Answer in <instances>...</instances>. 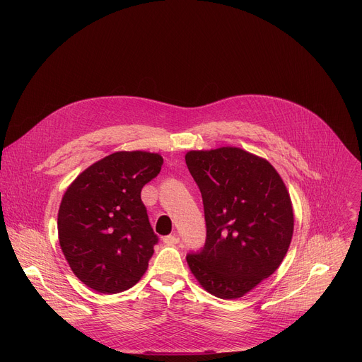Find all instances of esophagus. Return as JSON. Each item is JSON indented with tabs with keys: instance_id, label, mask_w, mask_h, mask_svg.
Segmentation results:
<instances>
[{
	"instance_id": "34e87169",
	"label": "esophagus",
	"mask_w": 362,
	"mask_h": 362,
	"mask_svg": "<svg viewBox=\"0 0 362 362\" xmlns=\"http://www.w3.org/2000/svg\"><path fill=\"white\" fill-rule=\"evenodd\" d=\"M163 242H165L166 245H169V246H173V245L179 243V236H177V233H173V235L165 236V238H163Z\"/></svg>"
}]
</instances>
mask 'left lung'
Masks as SVG:
<instances>
[{
    "mask_svg": "<svg viewBox=\"0 0 362 362\" xmlns=\"http://www.w3.org/2000/svg\"><path fill=\"white\" fill-rule=\"evenodd\" d=\"M187 169L204 208L206 243L186 261L199 285L238 299L282 264L293 235V208L276 169L240 147L189 150Z\"/></svg>",
    "mask_w": 362,
    "mask_h": 362,
    "instance_id": "obj_1",
    "label": "left lung"
}]
</instances>
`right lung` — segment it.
<instances>
[{
  "label": "right lung",
  "instance_id": "right-lung-1",
  "mask_svg": "<svg viewBox=\"0 0 362 362\" xmlns=\"http://www.w3.org/2000/svg\"><path fill=\"white\" fill-rule=\"evenodd\" d=\"M162 163L159 153L116 151L83 170L64 192L59 242L71 271L88 288L123 292L147 271L158 236L140 193Z\"/></svg>",
  "mask_w": 362,
  "mask_h": 362
}]
</instances>
